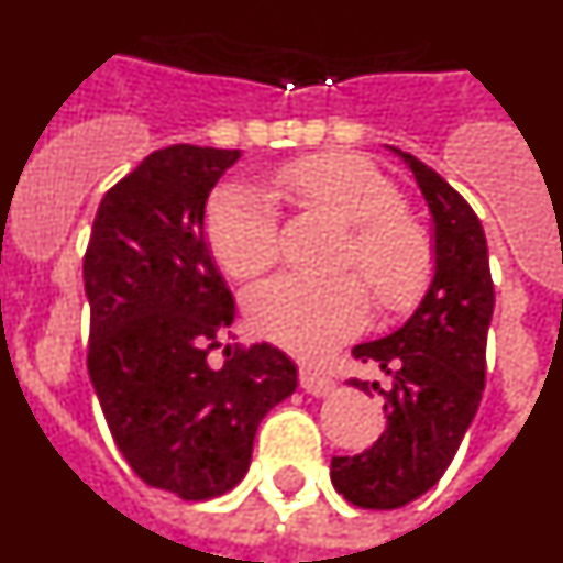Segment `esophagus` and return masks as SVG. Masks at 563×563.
Masks as SVG:
<instances>
[{"mask_svg": "<svg viewBox=\"0 0 563 563\" xmlns=\"http://www.w3.org/2000/svg\"><path fill=\"white\" fill-rule=\"evenodd\" d=\"M298 383H301V389L310 391V395L321 397V395H330L332 391V377L324 375V372H316V369H307V366H301L298 369Z\"/></svg>", "mask_w": 563, "mask_h": 563, "instance_id": "1", "label": "esophagus"}]
</instances>
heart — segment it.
<instances>
[{
	"instance_id": "obj_1",
	"label": "heart",
	"mask_w": 563,
	"mask_h": 563,
	"mask_svg": "<svg viewBox=\"0 0 563 563\" xmlns=\"http://www.w3.org/2000/svg\"><path fill=\"white\" fill-rule=\"evenodd\" d=\"M273 194L310 213L350 225L341 271L369 285L383 312H409L434 278L429 231L402 211V194L366 157L343 152L298 157L273 174ZM206 242L233 278H253L278 258V222L271 202L251 188H222L206 213ZM258 335L301 357H321L350 341L369 318V292L355 276H276L247 298Z\"/></svg>"
}]
</instances>
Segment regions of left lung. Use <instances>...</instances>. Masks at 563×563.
<instances>
[{"mask_svg":"<svg viewBox=\"0 0 563 563\" xmlns=\"http://www.w3.org/2000/svg\"><path fill=\"white\" fill-rule=\"evenodd\" d=\"M434 213L437 273L415 316L397 332L352 350L377 361L391 389L352 377V386L380 389L386 429L372 449L332 456V485L366 510H395L440 482L454 460L485 389L487 327L494 278L479 217L456 188L415 154L400 152Z\"/></svg>","mask_w":563,"mask_h":563,"instance_id":"1","label":"left lung"}]
</instances>
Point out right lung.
I'll return each instance as SVG.
<instances>
[{
  "label": "right lung",
  "mask_w": 563,
  "mask_h": 563,
  "mask_svg": "<svg viewBox=\"0 0 563 563\" xmlns=\"http://www.w3.org/2000/svg\"><path fill=\"white\" fill-rule=\"evenodd\" d=\"M236 148L177 143L103 194L84 253L87 369L123 460L186 501L247 474L267 411L296 391V363L271 343L217 350L236 307L202 233L206 200Z\"/></svg>",
  "instance_id": "1"
}]
</instances>
